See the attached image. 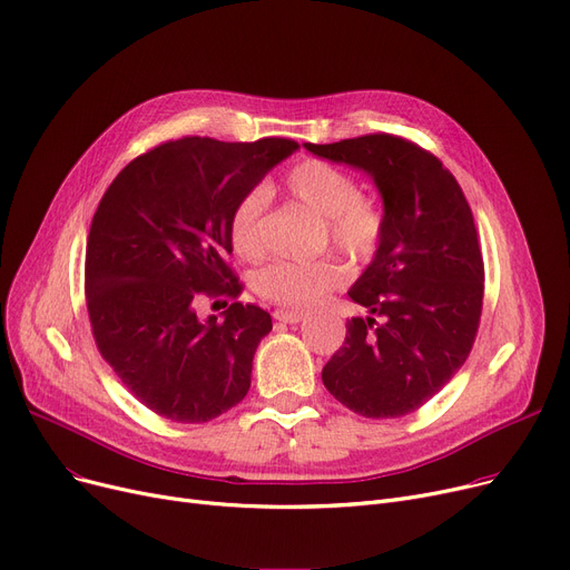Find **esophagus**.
I'll use <instances>...</instances> for the list:
<instances>
[{"mask_svg":"<svg viewBox=\"0 0 570 570\" xmlns=\"http://www.w3.org/2000/svg\"><path fill=\"white\" fill-rule=\"evenodd\" d=\"M275 316L277 321H284V324H301V321L305 318L303 312H293V309H275Z\"/></svg>","mask_w":570,"mask_h":570,"instance_id":"esophagus-1","label":"esophagus"}]
</instances>
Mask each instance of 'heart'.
<instances>
[{
    "label": "heart",
    "mask_w": 570,
    "mask_h": 570,
    "mask_svg": "<svg viewBox=\"0 0 570 570\" xmlns=\"http://www.w3.org/2000/svg\"><path fill=\"white\" fill-rule=\"evenodd\" d=\"M286 190L324 224L328 239L354 258H367L377 252L384 235V212L375 200L361 195L358 181L344 169L307 158L286 175ZM265 190L246 193L235 205L228 220L233 252L244 261H258L265 254L263 237ZM346 279V265L340 261L316 263H272L263 267L254 288L265 301L286 307H309Z\"/></svg>",
    "instance_id": "1"
}]
</instances>
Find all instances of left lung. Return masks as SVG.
I'll list each match as a JSON object with an SVG mask.
<instances>
[{"label": "left lung", "mask_w": 570, "mask_h": 570, "mask_svg": "<svg viewBox=\"0 0 570 570\" xmlns=\"http://www.w3.org/2000/svg\"><path fill=\"white\" fill-rule=\"evenodd\" d=\"M305 148L363 169L386 218L375 258L350 288L370 316L346 321L344 344L321 380L361 416H405L431 401L473 350L484 295L473 212L452 171L403 137Z\"/></svg>", "instance_id": "obj_1"}]
</instances>
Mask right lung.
I'll return each instance as SVG.
<instances>
[{"instance_id": "1", "label": "right lung", "mask_w": 570, "mask_h": 570, "mask_svg": "<svg viewBox=\"0 0 570 570\" xmlns=\"http://www.w3.org/2000/svg\"><path fill=\"white\" fill-rule=\"evenodd\" d=\"M293 151L298 144L282 137L167 141L122 167L92 216L86 305L95 344L122 386L171 422H209L252 386L269 314L242 303L207 318L197 309L242 293L228 265L230 214Z\"/></svg>"}]
</instances>
